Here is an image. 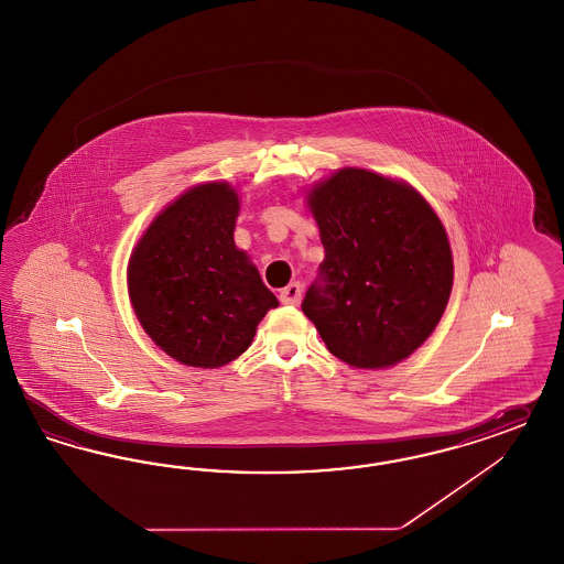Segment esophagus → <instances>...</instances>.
<instances>
[{
  "mask_svg": "<svg viewBox=\"0 0 564 564\" xmlns=\"http://www.w3.org/2000/svg\"><path fill=\"white\" fill-rule=\"evenodd\" d=\"M301 284L299 282H292L286 289L280 291V303L282 305H299L301 303Z\"/></svg>",
  "mask_w": 564,
  "mask_h": 564,
  "instance_id": "esophagus-1",
  "label": "esophagus"
}]
</instances>
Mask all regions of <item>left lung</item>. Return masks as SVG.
I'll list each match as a JSON object with an SVG mask.
<instances>
[{"mask_svg":"<svg viewBox=\"0 0 564 564\" xmlns=\"http://www.w3.org/2000/svg\"><path fill=\"white\" fill-rule=\"evenodd\" d=\"M324 261L303 299L328 351L355 368L414 354L445 312L454 282L447 234L416 189L340 169L310 192Z\"/></svg>","mask_w":564,"mask_h":564,"instance_id":"obj_1","label":"left lung"}]
</instances>
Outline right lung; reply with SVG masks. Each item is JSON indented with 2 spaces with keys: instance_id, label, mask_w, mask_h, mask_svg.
I'll use <instances>...</instances> for the list:
<instances>
[{
  "instance_id": "add662e5",
  "label": "right lung",
  "mask_w": 564,
  "mask_h": 564,
  "mask_svg": "<svg viewBox=\"0 0 564 564\" xmlns=\"http://www.w3.org/2000/svg\"><path fill=\"white\" fill-rule=\"evenodd\" d=\"M238 194L219 182L182 194L129 259L127 286L148 336L173 359L219 368L251 347L278 299L234 245Z\"/></svg>"
}]
</instances>
